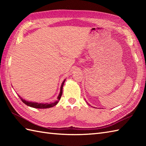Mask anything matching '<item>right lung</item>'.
I'll use <instances>...</instances> for the list:
<instances>
[{
  "label": "right lung",
  "mask_w": 146,
  "mask_h": 146,
  "mask_svg": "<svg viewBox=\"0 0 146 146\" xmlns=\"http://www.w3.org/2000/svg\"><path fill=\"white\" fill-rule=\"evenodd\" d=\"M64 82H65V80H64L63 82L62 83V84H61L60 92V94H59L58 97L57 98V100L54 102H52V103L41 104V103H37V102H28V101H26L25 100H24V99L22 98L19 95V98H21V100H22V102H23V103H24L26 105H27V106H29L31 107H33V108H51V107H54V105H56L58 103V102L60 101V98L61 97L62 94H63V85H64Z\"/></svg>",
  "instance_id": "add662e5"
}]
</instances>
